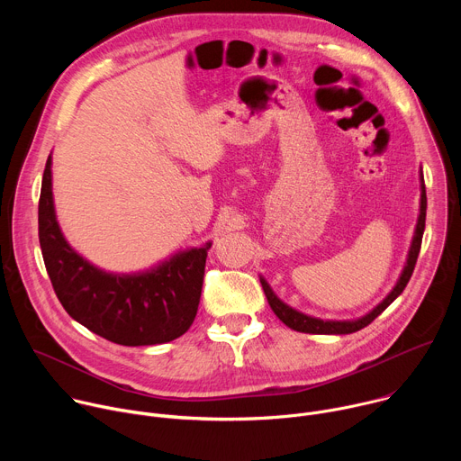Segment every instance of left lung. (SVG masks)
<instances>
[{"label": "left lung", "instance_id": "8db88e82", "mask_svg": "<svg viewBox=\"0 0 461 461\" xmlns=\"http://www.w3.org/2000/svg\"><path fill=\"white\" fill-rule=\"evenodd\" d=\"M425 217H427V193H425V182H423V171H421V203H420V217H418V224H416V231H414V237H412V244H411V249H409V257H407V265L396 283V286L392 288V292L372 310L368 312L366 315L359 317V319H354V321H322V319H317V317H310L303 312H297L294 310L292 306H288L286 303H283L276 294L274 290L270 288V285L260 277V285H262V290H265L267 294V299L274 310V313L288 326L292 328V330H297V332H304V334H336V336H341V334H352V332H357L361 330V328L368 326L393 299H396L407 286V283L411 281V276L414 272V267H416V260H418V255H420V248H421V239H423V231H425Z\"/></svg>", "mask_w": 461, "mask_h": 461}]
</instances>
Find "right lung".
Wrapping results in <instances>:
<instances>
[{"label": "right lung", "instance_id": "1", "mask_svg": "<svg viewBox=\"0 0 461 461\" xmlns=\"http://www.w3.org/2000/svg\"><path fill=\"white\" fill-rule=\"evenodd\" d=\"M50 155L38 204V235L56 297L75 321L123 347L169 343L193 324L199 310L212 242L178 251L137 274H111L93 267L65 240L54 213Z\"/></svg>", "mask_w": 461, "mask_h": 461}]
</instances>
